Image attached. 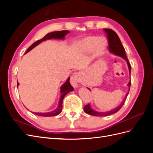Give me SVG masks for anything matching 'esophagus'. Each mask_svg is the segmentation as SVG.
Masks as SVG:
<instances>
[{"mask_svg": "<svg viewBox=\"0 0 153 153\" xmlns=\"http://www.w3.org/2000/svg\"><path fill=\"white\" fill-rule=\"evenodd\" d=\"M80 81V74L78 72H76L73 74L70 78L71 84L74 87H76L78 86V83Z\"/></svg>", "mask_w": 153, "mask_h": 153, "instance_id": "34e87169", "label": "esophagus"}]
</instances>
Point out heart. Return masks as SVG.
<instances>
[{
	"label": "heart",
	"instance_id": "1",
	"mask_svg": "<svg viewBox=\"0 0 153 153\" xmlns=\"http://www.w3.org/2000/svg\"><path fill=\"white\" fill-rule=\"evenodd\" d=\"M78 45L84 50H91L95 48L97 53H101L106 48V42L99 37L89 36L80 41Z\"/></svg>",
	"mask_w": 153,
	"mask_h": 153
}]
</instances>
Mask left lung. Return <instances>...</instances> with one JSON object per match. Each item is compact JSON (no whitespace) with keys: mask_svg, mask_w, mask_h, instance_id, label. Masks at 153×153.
<instances>
[{"mask_svg":"<svg viewBox=\"0 0 153 153\" xmlns=\"http://www.w3.org/2000/svg\"><path fill=\"white\" fill-rule=\"evenodd\" d=\"M103 30L106 34V38L108 39V50L111 53H113L115 55H119V56L123 57L126 60L128 68H129V74L131 73V67L130 65V63L129 62L128 59L126 57V53H125V50L123 47V45L121 44V40H120L118 35L115 33V32H114L113 30L110 29H104ZM130 85H131V80L129 82L128 84V86L129 87V89H130ZM89 89V88H88ZM90 90V89H89ZM129 93V92L126 94V97H125L124 100L123 101V102L120 104L118 106H117L116 108H115L112 110H111L110 111H108V112H98V111H96L91 108V106L90 104H87L85 105L84 108V112L87 114L91 115H94V116H98V117H102V116H107V115H112L113 114L116 113L121 108L122 106H123L124 101L126 99V97Z\"/></svg>","mask_w":153,"mask_h":153,"instance_id":"1","label":"left lung"}]
</instances>
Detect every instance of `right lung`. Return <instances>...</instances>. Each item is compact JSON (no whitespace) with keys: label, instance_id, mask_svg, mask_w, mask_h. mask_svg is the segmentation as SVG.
Here are the masks:
<instances>
[{"label":"right lung","instance_id":"1","mask_svg":"<svg viewBox=\"0 0 153 153\" xmlns=\"http://www.w3.org/2000/svg\"><path fill=\"white\" fill-rule=\"evenodd\" d=\"M68 30H61V31H55V32H50V33L47 34L42 39H39L36 42H34L33 44H32L31 46H30L29 48L27 50L26 52L27 53L30 50H32L33 48H34L36 46L39 45L40 43L42 42L43 41H45L47 39H50L52 38H55V39H64V36H65L67 34L69 33ZM69 78H68L67 81L64 83V84L61 86V97H60V100H59V103L58 105L57 108L55 109L53 111H52L50 112H47V113H34L36 115H39V116H43V117H51V116H55V115H59L60 113L62 112V101L64 98V96L68 94V92L70 91H73V87L71 86L70 82H69ZM19 85V83L17 82V86Z\"/></svg>","mask_w":153,"mask_h":153}]
</instances>
